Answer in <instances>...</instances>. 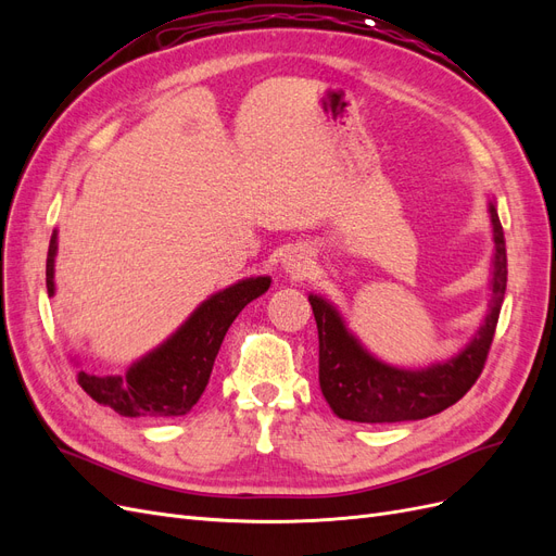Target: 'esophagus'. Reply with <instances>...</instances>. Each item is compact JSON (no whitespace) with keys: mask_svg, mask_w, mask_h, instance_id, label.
I'll return each mask as SVG.
<instances>
[{"mask_svg":"<svg viewBox=\"0 0 556 556\" xmlns=\"http://www.w3.org/2000/svg\"><path fill=\"white\" fill-rule=\"evenodd\" d=\"M282 264H285V268H288L290 274L304 276L306 274V266H308V257H304V252H294V255L285 257Z\"/></svg>","mask_w":556,"mask_h":556,"instance_id":"obj_1","label":"esophagus"}]
</instances>
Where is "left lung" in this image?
Here are the masks:
<instances>
[{"instance_id": "obj_1", "label": "left lung", "mask_w": 556, "mask_h": 556, "mask_svg": "<svg viewBox=\"0 0 556 556\" xmlns=\"http://www.w3.org/2000/svg\"><path fill=\"white\" fill-rule=\"evenodd\" d=\"M490 220L494 233L490 311L470 343L447 362L417 371L384 364L364 350L327 299L308 296L319 339V390L341 419L366 425L425 419L450 408L476 384L490 355L508 282L506 239L494 201H490Z\"/></svg>"}]
</instances>
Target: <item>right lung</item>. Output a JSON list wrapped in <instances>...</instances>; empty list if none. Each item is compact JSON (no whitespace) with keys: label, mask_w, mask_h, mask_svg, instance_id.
<instances>
[{"label":"right lung","mask_w":556,"mask_h":556,"mask_svg":"<svg viewBox=\"0 0 556 556\" xmlns=\"http://www.w3.org/2000/svg\"><path fill=\"white\" fill-rule=\"evenodd\" d=\"M58 231H53L46 260L48 296L55 294ZM271 278L257 276L233 282L201 304L180 329L160 348L134 362L125 376L78 374V384L97 403L125 417H178L204 394L225 333L252 299L262 296Z\"/></svg>","instance_id":"obj_1"}]
</instances>
